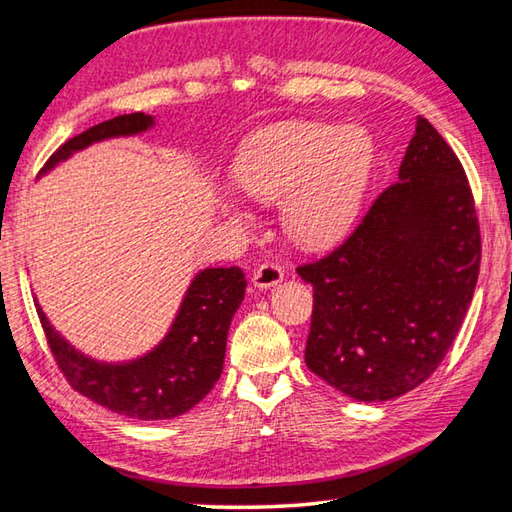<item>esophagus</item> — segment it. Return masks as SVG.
<instances>
[{"mask_svg": "<svg viewBox=\"0 0 512 512\" xmlns=\"http://www.w3.org/2000/svg\"><path fill=\"white\" fill-rule=\"evenodd\" d=\"M283 278H285V269L278 263H271V260H267V263H263L254 271L252 283L260 289H267V287L278 285Z\"/></svg>", "mask_w": 512, "mask_h": 512, "instance_id": "obj_1", "label": "esophagus"}]
</instances>
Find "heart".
Returning a JSON list of instances; mask_svg holds the SVG:
<instances>
[{
  "mask_svg": "<svg viewBox=\"0 0 512 512\" xmlns=\"http://www.w3.org/2000/svg\"><path fill=\"white\" fill-rule=\"evenodd\" d=\"M367 130L325 123H278L249 139L236 161V181L258 201L283 198V223L302 245H327L347 229L371 170ZM234 216H245L225 201Z\"/></svg>",
  "mask_w": 512,
  "mask_h": 512,
  "instance_id": "1",
  "label": "heart"
}]
</instances>
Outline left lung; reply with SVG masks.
Returning a JSON list of instances; mask_svg holds the SVG:
<instances>
[{
    "label": "left lung",
    "mask_w": 512,
    "mask_h": 512,
    "mask_svg": "<svg viewBox=\"0 0 512 512\" xmlns=\"http://www.w3.org/2000/svg\"><path fill=\"white\" fill-rule=\"evenodd\" d=\"M479 263L466 172L442 134L417 117L400 181L338 247L296 267L314 287L307 367L360 402L420 387L462 327Z\"/></svg>",
    "instance_id": "obj_1"
}]
</instances>
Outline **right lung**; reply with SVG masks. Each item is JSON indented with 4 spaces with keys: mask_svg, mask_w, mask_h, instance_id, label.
I'll return each instance as SVG.
<instances>
[{
    "mask_svg": "<svg viewBox=\"0 0 512 512\" xmlns=\"http://www.w3.org/2000/svg\"><path fill=\"white\" fill-rule=\"evenodd\" d=\"M152 125L150 114L132 112L92 125L46 161L44 170L86 145L137 134ZM245 276L238 267L201 271L187 289L179 316L159 347L130 364H99L81 356L57 336L37 307L41 329L59 371L75 391L106 409L134 420H168L201 402L221 378L229 322L245 296Z\"/></svg>",
    "mask_w": 512,
    "mask_h": 512,
    "instance_id": "obj_1",
    "label": "right lung"
}]
</instances>
